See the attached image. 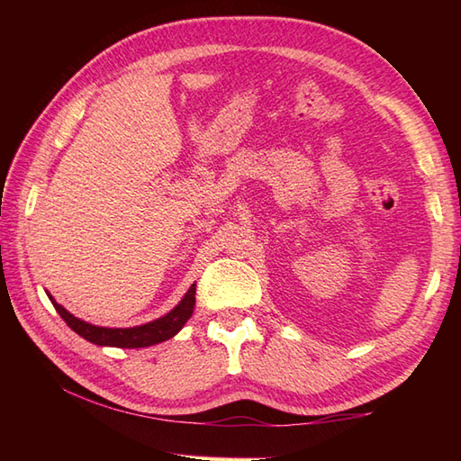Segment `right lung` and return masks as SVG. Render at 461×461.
Returning <instances> with one entry per match:
<instances>
[{
    "mask_svg": "<svg viewBox=\"0 0 461 461\" xmlns=\"http://www.w3.org/2000/svg\"><path fill=\"white\" fill-rule=\"evenodd\" d=\"M47 297L51 299L55 311L61 315V319L67 322L68 329L75 330L77 335H81L85 340L93 342V345L116 347V348H144V347L158 345V342H164L172 339L174 335H178V330L185 325V321H188L194 312L195 283L182 297L178 305H176L170 312H166L164 317L156 319L152 322H146V325H140V327H131V329H109V327L91 325V322L81 321L75 315H71V312L59 305L49 293Z\"/></svg>",
    "mask_w": 461,
    "mask_h": 461,
    "instance_id": "add662e5",
    "label": "right lung"
}]
</instances>
